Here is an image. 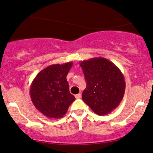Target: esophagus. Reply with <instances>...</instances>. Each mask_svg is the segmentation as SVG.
<instances>
[{
  "mask_svg": "<svg viewBox=\"0 0 153 153\" xmlns=\"http://www.w3.org/2000/svg\"><path fill=\"white\" fill-rule=\"evenodd\" d=\"M81 97H82V95H81V94H80V93L77 94V95H75V97H76V99H79V98H81Z\"/></svg>",
  "mask_w": 153,
  "mask_h": 153,
  "instance_id": "34e87169",
  "label": "esophagus"
}]
</instances>
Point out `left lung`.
<instances>
[{
  "label": "left lung",
  "instance_id": "obj_1",
  "mask_svg": "<svg viewBox=\"0 0 153 153\" xmlns=\"http://www.w3.org/2000/svg\"><path fill=\"white\" fill-rule=\"evenodd\" d=\"M79 65L87 84L82 93L84 102L100 116L112 112L124 95L126 83L122 72L102 57L80 61Z\"/></svg>",
  "mask_w": 153,
  "mask_h": 153
}]
</instances>
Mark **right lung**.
Wrapping results in <instances>:
<instances>
[{
    "mask_svg": "<svg viewBox=\"0 0 153 153\" xmlns=\"http://www.w3.org/2000/svg\"><path fill=\"white\" fill-rule=\"evenodd\" d=\"M73 63L53 64L35 76L30 85L32 102L40 113L48 118H61L75 100L66 80Z\"/></svg>",
    "mask_w": 153,
    "mask_h": 153,
    "instance_id": "1",
    "label": "right lung"
}]
</instances>
